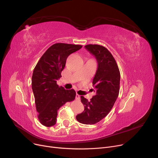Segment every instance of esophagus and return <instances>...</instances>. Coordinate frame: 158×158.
<instances>
[{"label": "esophagus", "mask_w": 158, "mask_h": 158, "mask_svg": "<svg viewBox=\"0 0 158 158\" xmlns=\"http://www.w3.org/2000/svg\"><path fill=\"white\" fill-rule=\"evenodd\" d=\"M76 100H80V95H78V94H76Z\"/></svg>", "instance_id": "esophagus-1"}]
</instances>
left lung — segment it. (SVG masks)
<instances>
[{
  "mask_svg": "<svg viewBox=\"0 0 158 158\" xmlns=\"http://www.w3.org/2000/svg\"><path fill=\"white\" fill-rule=\"evenodd\" d=\"M85 48L95 56L98 63L93 85L96 94L90 101L81 96L84 110L76 115V120L85 125H94L106 117L113 108L120 89V71L115 59L106 47L89 44Z\"/></svg>",
  "mask_w": 158,
  "mask_h": 158,
  "instance_id": "obj_1",
  "label": "left lung"
}]
</instances>
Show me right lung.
<instances>
[{"label":"right lung","mask_w":158,"mask_h":158,"mask_svg":"<svg viewBox=\"0 0 158 158\" xmlns=\"http://www.w3.org/2000/svg\"><path fill=\"white\" fill-rule=\"evenodd\" d=\"M82 47L63 43L53 44L42 55L33 70L31 87L37 117L43 125H55L59 108L74 99V89H65L56 84V80L61 77L67 57Z\"/></svg>","instance_id":"1"}]
</instances>
